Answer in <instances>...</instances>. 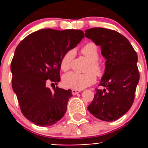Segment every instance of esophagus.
I'll return each mask as SVG.
<instances>
[{"mask_svg":"<svg viewBox=\"0 0 148 148\" xmlns=\"http://www.w3.org/2000/svg\"><path fill=\"white\" fill-rule=\"evenodd\" d=\"M80 92H81V91H80V90H77V89H72V90H71V92H72V95H77V94L79 93Z\"/></svg>","mask_w":148,"mask_h":148,"instance_id":"34e87169","label":"esophagus"}]
</instances>
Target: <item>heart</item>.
Listing matches in <instances>:
<instances>
[{
  "label": "heart",
  "instance_id": "1",
  "mask_svg": "<svg viewBox=\"0 0 148 148\" xmlns=\"http://www.w3.org/2000/svg\"><path fill=\"white\" fill-rule=\"evenodd\" d=\"M81 53L89 60L86 68L87 72L78 74L71 71L66 74L62 78V83L65 87L77 90L83 89L96 82V76L101 77L104 74V68L98 60L99 57V48L95 43L89 42L85 44L81 49ZM73 57L74 51L72 50L66 52L60 62L62 71H67L69 70Z\"/></svg>",
  "mask_w": 148,
  "mask_h": 148
}]
</instances>
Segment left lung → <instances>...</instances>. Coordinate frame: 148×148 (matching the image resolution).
<instances>
[{
	"instance_id": "left-lung-1",
	"label": "left lung",
	"mask_w": 148,
	"mask_h": 148,
	"mask_svg": "<svg viewBox=\"0 0 148 148\" xmlns=\"http://www.w3.org/2000/svg\"><path fill=\"white\" fill-rule=\"evenodd\" d=\"M85 36L100 46L107 59L105 71L87 109L99 120L111 122L130 109L140 79L138 55L127 38L116 31L93 28L85 31Z\"/></svg>"
}]
</instances>
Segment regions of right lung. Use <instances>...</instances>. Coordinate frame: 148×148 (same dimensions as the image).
I'll list each match as a JSON object with an SVG mask.
<instances>
[{"instance_id":"right-lung-1","label":"right lung","mask_w":148,"mask_h":148,"mask_svg":"<svg viewBox=\"0 0 148 148\" xmlns=\"http://www.w3.org/2000/svg\"><path fill=\"white\" fill-rule=\"evenodd\" d=\"M84 37L81 30L46 28L29 34L16 48L10 65L12 87L22 114L35 125L51 126L64 115L71 90L56 86L51 91L46 80L57 84L62 56Z\"/></svg>"}]
</instances>
